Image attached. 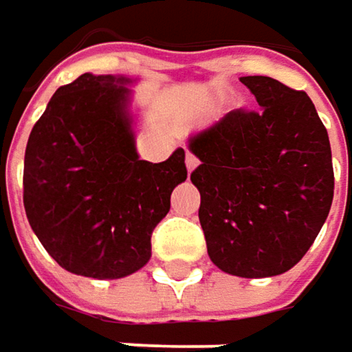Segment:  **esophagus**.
<instances>
[{
    "mask_svg": "<svg viewBox=\"0 0 352 352\" xmlns=\"http://www.w3.org/2000/svg\"><path fill=\"white\" fill-rule=\"evenodd\" d=\"M185 165H187V171L191 173V171H195V169H197V165H199V159H197L193 153H187V157H185Z\"/></svg>",
    "mask_w": 352,
    "mask_h": 352,
    "instance_id": "esophagus-1",
    "label": "esophagus"
}]
</instances>
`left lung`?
Instances as JSON below:
<instances>
[{
    "label": "left lung",
    "instance_id": "1",
    "mask_svg": "<svg viewBox=\"0 0 352 352\" xmlns=\"http://www.w3.org/2000/svg\"><path fill=\"white\" fill-rule=\"evenodd\" d=\"M260 111L228 112L189 137L201 161L199 223L211 262L268 278L296 266L329 217L335 173L329 133L312 100L270 76H243Z\"/></svg>",
    "mask_w": 352,
    "mask_h": 352
}]
</instances>
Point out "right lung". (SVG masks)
<instances>
[{
  "mask_svg": "<svg viewBox=\"0 0 352 352\" xmlns=\"http://www.w3.org/2000/svg\"><path fill=\"white\" fill-rule=\"evenodd\" d=\"M131 78L82 74L60 86L23 159V208L64 270L114 280L151 260V236L187 179L185 151L141 161L129 111Z\"/></svg>",
  "mask_w": 352,
  "mask_h": 352,
  "instance_id": "add662e5",
  "label": "right lung"
}]
</instances>
